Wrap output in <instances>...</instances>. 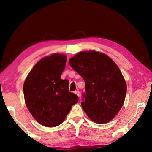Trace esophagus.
I'll return each instance as SVG.
<instances>
[{
	"label": "esophagus",
	"mask_w": 152,
	"mask_h": 152,
	"mask_svg": "<svg viewBox=\"0 0 152 152\" xmlns=\"http://www.w3.org/2000/svg\"><path fill=\"white\" fill-rule=\"evenodd\" d=\"M75 93V94L77 95V96L78 97H80V91H79L78 90H77V91H75V92H74Z\"/></svg>",
	"instance_id": "obj_1"
}]
</instances>
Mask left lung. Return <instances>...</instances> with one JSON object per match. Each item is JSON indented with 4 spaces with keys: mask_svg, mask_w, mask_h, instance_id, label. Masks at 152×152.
<instances>
[{
    "mask_svg": "<svg viewBox=\"0 0 152 152\" xmlns=\"http://www.w3.org/2000/svg\"><path fill=\"white\" fill-rule=\"evenodd\" d=\"M71 68L85 82L81 103L93 122H109L121 109L126 84L122 72L111 58L93 50L81 52L69 60Z\"/></svg>",
    "mask_w": 152,
    "mask_h": 152,
    "instance_id": "8db88e82",
    "label": "left lung"
}]
</instances>
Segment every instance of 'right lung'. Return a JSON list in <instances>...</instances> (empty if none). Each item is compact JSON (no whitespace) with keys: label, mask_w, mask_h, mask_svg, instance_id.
<instances>
[{"label":"right lung","mask_w":152,"mask_h":152,"mask_svg":"<svg viewBox=\"0 0 152 152\" xmlns=\"http://www.w3.org/2000/svg\"><path fill=\"white\" fill-rule=\"evenodd\" d=\"M66 57L53 54L37 62L23 84L27 107L39 123L48 127L64 121L79 97L69 92L68 80H61Z\"/></svg>","instance_id":"add662e5"}]
</instances>
